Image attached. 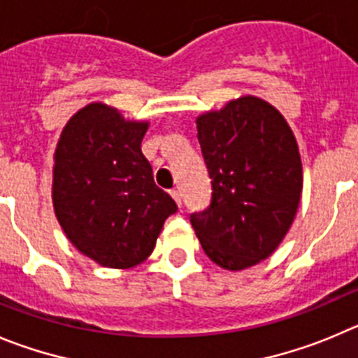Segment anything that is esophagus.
Wrapping results in <instances>:
<instances>
[{
	"instance_id": "obj_1",
	"label": "esophagus",
	"mask_w": 358,
	"mask_h": 358,
	"mask_svg": "<svg viewBox=\"0 0 358 358\" xmlns=\"http://www.w3.org/2000/svg\"><path fill=\"white\" fill-rule=\"evenodd\" d=\"M171 196H173V199L176 201V205L182 206V192H180V190H176V189H173Z\"/></svg>"
}]
</instances>
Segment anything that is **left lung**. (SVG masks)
Segmentation results:
<instances>
[{
  "label": "left lung",
  "instance_id": "8db88e82",
  "mask_svg": "<svg viewBox=\"0 0 358 358\" xmlns=\"http://www.w3.org/2000/svg\"><path fill=\"white\" fill-rule=\"evenodd\" d=\"M196 125L212 199L190 213V224L213 263L249 268L272 255L295 219L302 194L295 136L282 115L256 96L231 100Z\"/></svg>",
  "mask_w": 358,
  "mask_h": 358
}]
</instances>
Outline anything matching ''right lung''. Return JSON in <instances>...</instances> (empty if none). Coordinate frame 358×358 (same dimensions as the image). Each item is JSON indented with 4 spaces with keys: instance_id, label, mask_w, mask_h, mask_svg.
I'll return each instance as SVG.
<instances>
[{
    "instance_id": "add662e5",
    "label": "right lung",
    "mask_w": 358,
    "mask_h": 358,
    "mask_svg": "<svg viewBox=\"0 0 358 358\" xmlns=\"http://www.w3.org/2000/svg\"><path fill=\"white\" fill-rule=\"evenodd\" d=\"M146 129L95 102L70 118L56 148V217L76 249L109 268L145 262L164 220L178 210L153 182L141 152Z\"/></svg>"
}]
</instances>
